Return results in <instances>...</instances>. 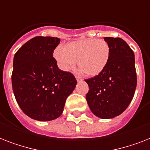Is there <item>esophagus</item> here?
<instances>
[{"label": "esophagus", "mask_w": 150, "mask_h": 150, "mask_svg": "<svg viewBox=\"0 0 150 150\" xmlns=\"http://www.w3.org/2000/svg\"><path fill=\"white\" fill-rule=\"evenodd\" d=\"M75 78H76V79H77V81H81L82 80V79H81L79 75H75Z\"/></svg>", "instance_id": "1"}]
</instances>
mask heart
<instances>
[{
	"mask_svg": "<svg viewBox=\"0 0 150 150\" xmlns=\"http://www.w3.org/2000/svg\"><path fill=\"white\" fill-rule=\"evenodd\" d=\"M54 56L63 71L74 69L78 61L81 71L88 76L99 75L105 69L110 58V47L105 40L86 38L59 46Z\"/></svg>",
	"mask_w": 150,
	"mask_h": 150,
	"instance_id": "1",
	"label": "heart"
}]
</instances>
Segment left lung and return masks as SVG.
<instances>
[{
  "instance_id": "8db88e82",
  "label": "left lung",
  "mask_w": 150,
  "mask_h": 150,
  "mask_svg": "<svg viewBox=\"0 0 150 150\" xmlns=\"http://www.w3.org/2000/svg\"><path fill=\"white\" fill-rule=\"evenodd\" d=\"M110 47L107 66L99 75L85 81L88 85L86 100L95 115L112 119L126 110L134 96L137 83L135 55L120 38L105 37Z\"/></svg>"
}]
</instances>
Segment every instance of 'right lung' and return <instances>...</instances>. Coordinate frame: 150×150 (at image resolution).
<instances>
[{
	"mask_svg": "<svg viewBox=\"0 0 150 150\" xmlns=\"http://www.w3.org/2000/svg\"><path fill=\"white\" fill-rule=\"evenodd\" d=\"M59 43L58 38L38 36L14 54L13 92L23 112L35 120L51 121L59 117L77 84L71 72L58 69L53 57Z\"/></svg>",
	"mask_w": 150,
	"mask_h": 150,
	"instance_id": "obj_1",
	"label": "right lung"
}]
</instances>
